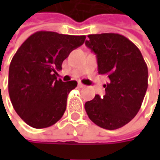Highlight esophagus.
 Wrapping results in <instances>:
<instances>
[{
    "instance_id": "1",
    "label": "esophagus",
    "mask_w": 160,
    "mask_h": 160,
    "mask_svg": "<svg viewBox=\"0 0 160 160\" xmlns=\"http://www.w3.org/2000/svg\"><path fill=\"white\" fill-rule=\"evenodd\" d=\"M78 86H79V88H83L85 85H84V84H83L82 83H78Z\"/></svg>"
}]
</instances>
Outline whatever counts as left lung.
<instances>
[{
	"label": "left lung",
	"instance_id": "left-lung-1",
	"mask_svg": "<svg viewBox=\"0 0 160 160\" xmlns=\"http://www.w3.org/2000/svg\"><path fill=\"white\" fill-rule=\"evenodd\" d=\"M85 45L96 54L98 73L109 81L105 95L85 102L95 125L108 130L124 126L138 113L148 88V68L137 46L124 35L89 34Z\"/></svg>",
	"mask_w": 160,
	"mask_h": 160
}]
</instances>
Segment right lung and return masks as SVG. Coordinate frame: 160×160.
<instances>
[{
	"mask_svg": "<svg viewBox=\"0 0 160 160\" xmlns=\"http://www.w3.org/2000/svg\"><path fill=\"white\" fill-rule=\"evenodd\" d=\"M85 35L38 31L15 53L9 69V94L18 115L28 126L41 129L60 119L77 81L62 82L57 71L69 53L84 42Z\"/></svg>",
	"mask_w": 160,
	"mask_h": 160,
	"instance_id": "right-lung-1",
	"label": "right lung"
}]
</instances>
